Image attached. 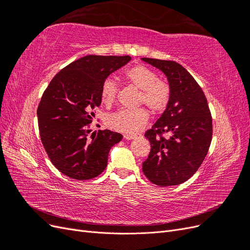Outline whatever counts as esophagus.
Listing matches in <instances>:
<instances>
[{"mask_svg":"<svg viewBox=\"0 0 250 250\" xmlns=\"http://www.w3.org/2000/svg\"><path fill=\"white\" fill-rule=\"evenodd\" d=\"M124 138H125L126 140H133V139L135 138V135H134V134H128V133H125V134H124Z\"/></svg>","mask_w":250,"mask_h":250,"instance_id":"obj_1","label":"esophagus"}]
</instances>
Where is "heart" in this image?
Masks as SVG:
<instances>
[{
	"label": "heart",
	"mask_w": 250,
	"mask_h": 250,
	"mask_svg": "<svg viewBox=\"0 0 250 250\" xmlns=\"http://www.w3.org/2000/svg\"><path fill=\"white\" fill-rule=\"evenodd\" d=\"M125 80L141 89L140 104H145L153 112L163 111L170 101L171 89L167 82L160 80L158 74L145 65H134L124 72ZM118 86L112 78H106L101 85V99L111 104L116 99ZM149 113L145 108L135 110L119 109L106 117V124L112 129L135 133L148 122Z\"/></svg>",
	"instance_id": "b5f03b06"
}]
</instances>
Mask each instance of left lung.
<instances>
[{"label":"left lung","instance_id":"obj_1","mask_svg":"<svg viewBox=\"0 0 250 250\" xmlns=\"http://www.w3.org/2000/svg\"><path fill=\"white\" fill-rule=\"evenodd\" d=\"M168 78L170 101L145 137L151 149L143 172L160 187L180 185L191 178L206 158L213 137L208 100L185 67L171 60L142 58Z\"/></svg>","mask_w":250,"mask_h":250}]
</instances>
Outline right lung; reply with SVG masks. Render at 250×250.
Segmentation results:
<instances>
[{
  "mask_svg": "<svg viewBox=\"0 0 250 250\" xmlns=\"http://www.w3.org/2000/svg\"><path fill=\"white\" fill-rule=\"evenodd\" d=\"M130 56L87 55L59 71L44 89L37 107L41 140L51 163L77 180L105 170L110 148L123 135L99 130L89 137L94 109L101 104V85Z\"/></svg>",
  "mask_w": 250,
  "mask_h": 250,
  "instance_id": "obj_1",
  "label": "right lung"
}]
</instances>
